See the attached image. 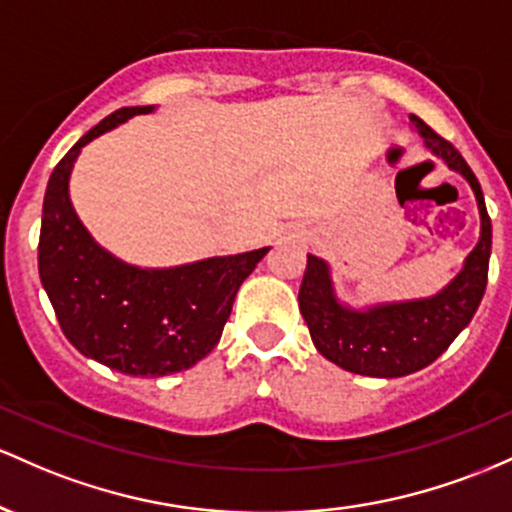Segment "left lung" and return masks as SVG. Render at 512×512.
<instances>
[{"instance_id": "left-lung-1", "label": "left lung", "mask_w": 512, "mask_h": 512, "mask_svg": "<svg viewBox=\"0 0 512 512\" xmlns=\"http://www.w3.org/2000/svg\"><path fill=\"white\" fill-rule=\"evenodd\" d=\"M423 142L435 157L459 171L474 188L481 215V237L464 261L462 273L435 297L370 307L365 312L343 307L333 295L329 266L307 256L300 285V312L314 346L343 370L367 377H404L440 358L479 309L491 258V217L474 171L452 142L440 137L421 118L411 116Z\"/></svg>"}]
</instances>
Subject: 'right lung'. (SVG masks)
I'll list each match as a JSON object with an SVG mask.
<instances>
[{
  "mask_svg": "<svg viewBox=\"0 0 512 512\" xmlns=\"http://www.w3.org/2000/svg\"><path fill=\"white\" fill-rule=\"evenodd\" d=\"M152 106L120 108L91 128L50 174L38 273L60 329L79 353L135 377L188 370L220 341L239 285L268 249L145 271L103 251L70 203V174L86 142Z\"/></svg>",
  "mask_w": 512,
  "mask_h": 512,
  "instance_id": "1",
  "label": "right lung"
}]
</instances>
